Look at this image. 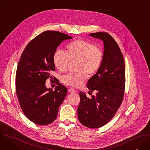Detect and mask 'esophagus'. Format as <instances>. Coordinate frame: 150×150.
I'll return each instance as SVG.
<instances>
[{"mask_svg":"<svg viewBox=\"0 0 150 150\" xmlns=\"http://www.w3.org/2000/svg\"><path fill=\"white\" fill-rule=\"evenodd\" d=\"M68 92L70 93H72L76 92V91L74 90V89H72V88H69V89H68Z\"/></svg>","mask_w":150,"mask_h":150,"instance_id":"1","label":"esophagus"}]
</instances>
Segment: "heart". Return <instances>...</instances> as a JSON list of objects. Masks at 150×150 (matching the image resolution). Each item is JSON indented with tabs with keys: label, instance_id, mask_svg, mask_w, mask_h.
I'll return each instance as SVG.
<instances>
[{
	"label": "heart",
	"instance_id": "heart-1",
	"mask_svg": "<svg viewBox=\"0 0 150 150\" xmlns=\"http://www.w3.org/2000/svg\"><path fill=\"white\" fill-rule=\"evenodd\" d=\"M103 52L91 42L82 40L73 41L66 47L65 53L57 50L53 56V63L60 72L68 70L71 61H77L76 69L79 72L69 73L62 77V82L69 86L81 87L88 75L95 74L101 67Z\"/></svg>",
	"mask_w": 150,
	"mask_h": 150
}]
</instances>
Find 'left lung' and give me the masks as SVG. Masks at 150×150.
<instances>
[{
  "mask_svg": "<svg viewBox=\"0 0 150 150\" xmlns=\"http://www.w3.org/2000/svg\"><path fill=\"white\" fill-rule=\"evenodd\" d=\"M104 42V57L101 67L88 81L90 92L96 96L89 98L80 91L77 109L79 122L90 128H98L108 123L121 105L125 88V65L123 54L114 38L108 33L90 34Z\"/></svg>",
  "mask_w": 150,
  "mask_h": 150,
  "instance_id": "8db88e82",
  "label": "left lung"
}]
</instances>
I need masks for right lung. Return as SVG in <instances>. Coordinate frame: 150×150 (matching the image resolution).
Masks as SVG:
<instances>
[{
    "label": "right lung",
    "instance_id": "add662e5",
    "mask_svg": "<svg viewBox=\"0 0 150 150\" xmlns=\"http://www.w3.org/2000/svg\"><path fill=\"white\" fill-rule=\"evenodd\" d=\"M72 37L55 31L42 32L25 48L18 62L15 76L16 93L25 116L38 125H47L57 117L67 88L56 79L55 90L47 89L46 81H52L56 68L53 56L65 40Z\"/></svg>",
    "mask_w": 150,
    "mask_h": 150
}]
</instances>
